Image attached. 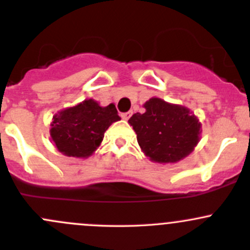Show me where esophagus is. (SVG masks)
Instances as JSON below:
<instances>
[{"label": "esophagus", "instance_id": "34e87169", "mask_svg": "<svg viewBox=\"0 0 250 250\" xmlns=\"http://www.w3.org/2000/svg\"><path fill=\"white\" fill-rule=\"evenodd\" d=\"M132 113H133V111H128V112H125V113H122V118L123 120H129V117L130 116H132Z\"/></svg>", "mask_w": 250, "mask_h": 250}]
</instances>
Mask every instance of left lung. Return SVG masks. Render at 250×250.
Wrapping results in <instances>:
<instances>
[{
    "label": "left lung",
    "instance_id": "8db88e82",
    "mask_svg": "<svg viewBox=\"0 0 250 250\" xmlns=\"http://www.w3.org/2000/svg\"><path fill=\"white\" fill-rule=\"evenodd\" d=\"M145 112L134 113L128 123L138 144L151 161L175 163L190 155L200 141L201 123L188 107L151 98Z\"/></svg>",
    "mask_w": 250,
    "mask_h": 250
}]
</instances>
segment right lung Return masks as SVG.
<instances>
[{"label": "right lung", "mask_w": 250, "mask_h": 250, "mask_svg": "<svg viewBox=\"0 0 250 250\" xmlns=\"http://www.w3.org/2000/svg\"><path fill=\"white\" fill-rule=\"evenodd\" d=\"M120 120L113 104L103 107L87 99L53 116L50 137L65 156L87 158L99 147L107 128Z\"/></svg>", "instance_id": "1"}]
</instances>
